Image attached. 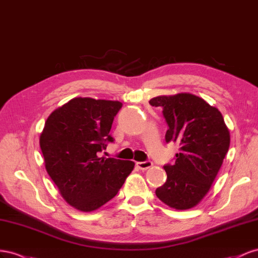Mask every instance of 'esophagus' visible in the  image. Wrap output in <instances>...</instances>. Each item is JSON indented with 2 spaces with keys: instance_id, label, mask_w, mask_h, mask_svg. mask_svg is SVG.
Masks as SVG:
<instances>
[{
  "instance_id": "esophagus-1",
  "label": "esophagus",
  "mask_w": 258,
  "mask_h": 258,
  "mask_svg": "<svg viewBox=\"0 0 258 258\" xmlns=\"http://www.w3.org/2000/svg\"><path fill=\"white\" fill-rule=\"evenodd\" d=\"M136 165L139 170L146 171V170H148V168H150L153 165V163L151 161H146V162H137Z\"/></svg>"
}]
</instances>
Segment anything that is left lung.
Here are the masks:
<instances>
[{"mask_svg": "<svg viewBox=\"0 0 258 258\" xmlns=\"http://www.w3.org/2000/svg\"><path fill=\"white\" fill-rule=\"evenodd\" d=\"M149 104L163 108L168 124L165 141L180 146L175 163L164 166L167 178L156 195L172 209H192L208 195L222 167L229 130L219 110L194 94L161 95Z\"/></svg>", "mask_w": 258, "mask_h": 258, "instance_id": "obj_1", "label": "left lung"}]
</instances>
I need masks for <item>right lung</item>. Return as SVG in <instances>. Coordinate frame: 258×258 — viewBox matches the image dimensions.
Returning <instances> with one entry per match:
<instances>
[{"mask_svg":"<svg viewBox=\"0 0 258 258\" xmlns=\"http://www.w3.org/2000/svg\"><path fill=\"white\" fill-rule=\"evenodd\" d=\"M117 100L76 97L51 112L40 135L46 172L72 208L96 211L117 194L133 171V161L99 158L115 114Z\"/></svg>","mask_w":258,"mask_h":258,"instance_id":"1","label":"right lung"}]
</instances>
